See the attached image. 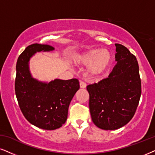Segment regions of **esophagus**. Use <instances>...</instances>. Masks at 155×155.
Listing matches in <instances>:
<instances>
[{
	"label": "esophagus",
	"mask_w": 155,
	"mask_h": 155,
	"mask_svg": "<svg viewBox=\"0 0 155 155\" xmlns=\"http://www.w3.org/2000/svg\"><path fill=\"white\" fill-rule=\"evenodd\" d=\"M79 84H80V87H81V89H85V88L87 87V84H86L84 81H80Z\"/></svg>",
	"instance_id": "esophagus-1"
}]
</instances>
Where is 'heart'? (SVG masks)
<instances>
[{
  "label": "heart",
  "mask_w": 155,
  "mask_h": 155,
  "mask_svg": "<svg viewBox=\"0 0 155 155\" xmlns=\"http://www.w3.org/2000/svg\"><path fill=\"white\" fill-rule=\"evenodd\" d=\"M73 61L78 65H88L87 71L89 76H99L110 68L112 56L106 49H92L75 54Z\"/></svg>",
  "instance_id": "obj_1"
}]
</instances>
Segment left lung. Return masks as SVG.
<instances>
[{
	"mask_svg": "<svg viewBox=\"0 0 155 155\" xmlns=\"http://www.w3.org/2000/svg\"><path fill=\"white\" fill-rule=\"evenodd\" d=\"M117 63L109 76L87 87L94 124L104 130L121 128L134 117L142 87L137 60L126 47L115 44Z\"/></svg>",
	"mask_w": 155,
	"mask_h": 155,
	"instance_id": "left-lung-1",
	"label": "left lung"
}]
</instances>
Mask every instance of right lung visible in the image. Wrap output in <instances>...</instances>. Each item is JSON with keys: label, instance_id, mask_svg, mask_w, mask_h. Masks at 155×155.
Here are the masks:
<instances>
[{"label": "right lung", "instance_id": "obj_1", "mask_svg": "<svg viewBox=\"0 0 155 155\" xmlns=\"http://www.w3.org/2000/svg\"><path fill=\"white\" fill-rule=\"evenodd\" d=\"M54 49L46 44L30 45L19 56L16 64L15 91L19 107L31 124L46 130H56L66 122L70 102L79 89L77 79H56L46 83L32 77L30 58L36 52Z\"/></svg>", "mask_w": 155, "mask_h": 155}]
</instances>
